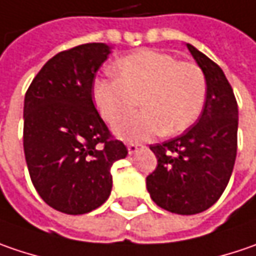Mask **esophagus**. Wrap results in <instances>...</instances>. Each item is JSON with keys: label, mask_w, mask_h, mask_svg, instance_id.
<instances>
[{"label": "esophagus", "mask_w": 256, "mask_h": 256, "mask_svg": "<svg viewBox=\"0 0 256 256\" xmlns=\"http://www.w3.org/2000/svg\"><path fill=\"white\" fill-rule=\"evenodd\" d=\"M144 147H146V146L141 144V142H130V144H128V152H130V154H135V152H138L140 150H142Z\"/></svg>", "instance_id": "1"}]
</instances>
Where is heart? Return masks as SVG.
Segmentation results:
<instances>
[{
    "label": "heart",
    "instance_id": "1",
    "mask_svg": "<svg viewBox=\"0 0 256 256\" xmlns=\"http://www.w3.org/2000/svg\"><path fill=\"white\" fill-rule=\"evenodd\" d=\"M114 70L116 76L94 82L92 98L112 126L128 118L142 99L144 110L116 126V134L126 141H141L161 132L180 134L203 112L208 82L196 63L146 48L120 58Z\"/></svg>",
    "mask_w": 256,
    "mask_h": 256
}]
</instances>
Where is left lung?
Segmentation results:
<instances>
[{
	"mask_svg": "<svg viewBox=\"0 0 256 256\" xmlns=\"http://www.w3.org/2000/svg\"><path fill=\"white\" fill-rule=\"evenodd\" d=\"M208 82V98L198 122L184 134L151 144L157 167L147 177L151 198L166 210L196 214L222 196L235 166L238 102L224 70L187 44Z\"/></svg>",
	"mask_w": 256,
	"mask_h": 256,
	"instance_id": "1",
	"label": "left lung"
}]
</instances>
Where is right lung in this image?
Listing matches in <instances>:
<instances>
[{
	"label": "right lung",
	"mask_w": 256,
	"mask_h": 256,
	"mask_svg": "<svg viewBox=\"0 0 256 256\" xmlns=\"http://www.w3.org/2000/svg\"><path fill=\"white\" fill-rule=\"evenodd\" d=\"M109 47L88 43L63 50L36 74L24 98L22 146L32 186L46 203L84 214L106 202L110 167L126 157L92 99Z\"/></svg>",
	"instance_id": "add662e5"
}]
</instances>
